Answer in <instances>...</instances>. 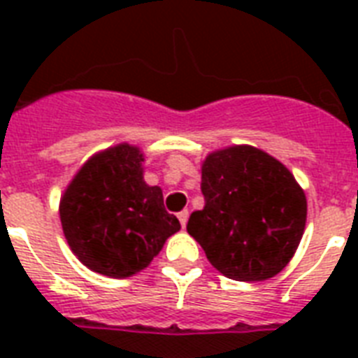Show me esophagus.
<instances>
[{"label":"esophagus","instance_id":"esophagus-1","mask_svg":"<svg viewBox=\"0 0 358 358\" xmlns=\"http://www.w3.org/2000/svg\"><path fill=\"white\" fill-rule=\"evenodd\" d=\"M187 217H189V212L187 210H182L178 213V219H180V224H182V229H185V224H187Z\"/></svg>","mask_w":358,"mask_h":358}]
</instances>
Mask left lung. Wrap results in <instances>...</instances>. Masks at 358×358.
Instances as JSON below:
<instances>
[{
	"mask_svg": "<svg viewBox=\"0 0 358 358\" xmlns=\"http://www.w3.org/2000/svg\"><path fill=\"white\" fill-rule=\"evenodd\" d=\"M204 208L187 232L224 277L255 282L275 277L299 247L306 196L294 174L255 146H230L206 157Z\"/></svg>",
	"mask_w": 358,
	"mask_h": 358,
	"instance_id": "8db88e82",
	"label": "left lung"
}]
</instances>
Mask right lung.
I'll use <instances>...</instances> for the list:
<instances>
[{
    "instance_id": "add662e5",
    "label": "right lung",
    "mask_w": 358,
    "mask_h": 358,
    "mask_svg": "<svg viewBox=\"0 0 358 358\" xmlns=\"http://www.w3.org/2000/svg\"><path fill=\"white\" fill-rule=\"evenodd\" d=\"M139 148L119 145L81 167L59 206L70 249L89 269L126 278L145 269L180 221L143 180Z\"/></svg>"
}]
</instances>
